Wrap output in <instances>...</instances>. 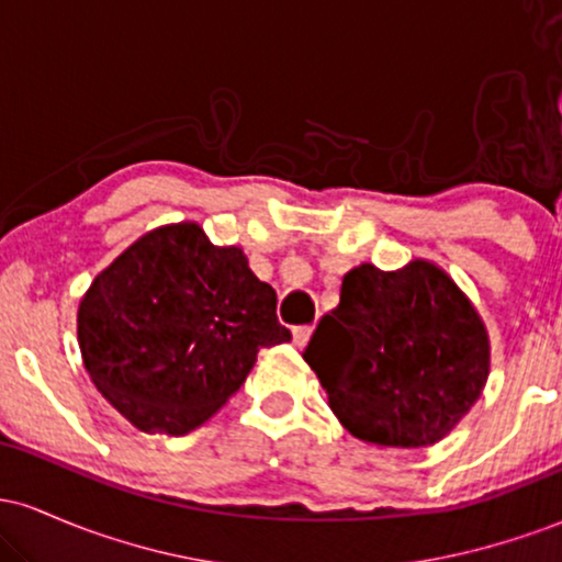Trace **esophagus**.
Returning <instances> with one entry per match:
<instances>
[{
  "mask_svg": "<svg viewBox=\"0 0 562 562\" xmlns=\"http://www.w3.org/2000/svg\"><path fill=\"white\" fill-rule=\"evenodd\" d=\"M308 338H312V327L303 325V327H295V330H293V344L299 346V348L306 346Z\"/></svg>",
  "mask_w": 562,
  "mask_h": 562,
  "instance_id": "1",
  "label": "esophagus"
}]
</instances>
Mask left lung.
<instances>
[{"label":"left lung","instance_id":"obj_1","mask_svg":"<svg viewBox=\"0 0 562 562\" xmlns=\"http://www.w3.org/2000/svg\"><path fill=\"white\" fill-rule=\"evenodd\" d=\"M327 404L359 441L430 447L479 402L492 367L481 314L434 261L362 263L303 351Z\"/></svg>","mask_w":562,"mask_h":562}]
</instances>
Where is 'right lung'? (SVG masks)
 I'll return each mask as SVG.
<instances>
[{"instance_id": "1", "label": "right lung", "mask_w": 562, "mask_h": 562, "mask_svg": "<svg viewBox=\"0 0 562 562\" xmlns=\"http://www.w3.org/2000/svg\"><path fill=\"white\" fill-rule=\"evenodd\" d=\"M76 325L97 391L134 428L166 436L216 415L261 348L290 340L274 288L195 222L128 245L83 293Z\"/></svg>"}]
</instances>
